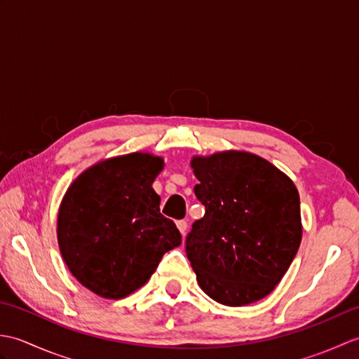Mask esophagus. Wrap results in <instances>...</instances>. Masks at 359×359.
I'll use <instances>...</instances> for the list:
<instances>
[{
    "label": "esophagus",
    "mask_w": 359,
    "mask_h": 359,
    "mask_svg": "<svg viewBox=\"0 0 359 359\" xmlns=\"http://www.w3.org/2000/svg\"><path fill=\"white\" fill-rule=\"evenodd\" d=\"M177 228H179V231L182 233V234H185L187 233V230H188V222L187 220H177Z\"/></svg>",
    "instance_id": "esophagus-1"
}]
</instances>
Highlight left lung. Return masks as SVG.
I'll return each mask as SVG.
<instances>
[{
    "label": "left lung",
    "instance_id": "obj_1",
    "mask_svg": "<svg viewBox=\"0 0 359 359\" xmlns=\"http://www.w3.org/2000/svg\"><path fill=\"white\" fill-rule=\"evenodd\" d=\"M197 201L205 207L187 234V256L211 299L247 306L271 293L301 243L294 184L250 152L194 157Z\"/></svg>",
    "mask_w": 359,
    "mask_h": 359
}]
</instances>
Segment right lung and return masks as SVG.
<instances>
[{
  "mask_svg": "<svg viewBox=\"0 0 359 359\" xmlns=\"http://www.w3.org/2000/svg\"><path fill=\"white\" fill-rule=\"evenodd\" d=\"M160 157L121 156L83 172L67 189L58 212V245L80 284L108 299L140 288L180 231L160 212L151 188Z\"/></svg>",
  "mask_w": 359,
  "mask_h": 359,
  "instance_id": "right-lung-1",
  "label": "right lung"
}]
</instances>
